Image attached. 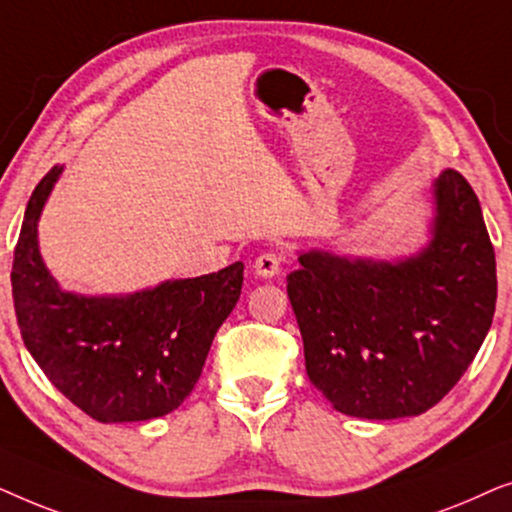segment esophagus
<instances>
[{
	"mask_svg": "<svg viewBox=\"0 0 512 512\" xmlns=\"http://www.w3.org/2000/svg\"><path fill=\"white\" fill-rule=\"evenodd\" d=\"M282 263H284V256L279 254V251H263V254H258V258L254 261V272L258 277L270 279L282 270Z\"/></svg>",
	"mask_w": 512,
	"mask_h": 512,
	"instance_id": "34e87169",
	"label": "esophagus"
}]
</instances>
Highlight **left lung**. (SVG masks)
Segmentation results:
<instances>
[{"instance_id":"8db88e82","label":"left lung","mask_w":512,"mask_h":512,"mask_svg":"<svg viewBox=\"0 0 512 512\" xmlns=\"http://www.w3.org/2000/svg\"><path fill=\"white\" fill-rule=\"evenodd\" d=\"M433 195L422 254L387 263L310 251L289 275L307 377L345 415H422L461 380L492 326L496 258L478 195L454 170Z\"/></svg>"}]
</instances>
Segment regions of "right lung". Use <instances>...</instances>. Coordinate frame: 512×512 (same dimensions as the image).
I'll list each match as a JSON object with an SVG mask.
<instances>
[{
  "label": "right lung",
  "instance_id": "1",
  "mask_svg": "<svg viewBox=\"0 0 512 512\" xmlns=\"http://www.w3.org/2000/svg\"><path fill=\"white\" fill-rule=\"evenodd\" d=\"M62 167L39 181L13 251V307L25 347L76 408L97 422H144L177 410L240 300L244 265L123 298L65 293L39 256L37 221Z\"/></svg>",
  "mask_w": 512,
  "mask_h": 512
}]
</instances>
